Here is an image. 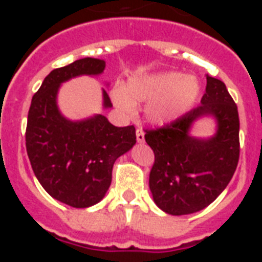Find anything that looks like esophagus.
Returning <instances> with one entry per match:
<instances>
[{
	"instance_id": "1",
	"label": "esophagus",
	"mask_w": 262,
	"mask_h": 262,
	"mask_svg": "<svg viewBox=\"0 0 262 262\" xmlns=\"http://www.w3.org/2000/svg\"><path fill=\"white\" fill-rule=\"evenodd\" d=\"M136 140H138L139 143L144 142V131H143L142 128L136 129Z\"/></svg>"
}]
</instances>
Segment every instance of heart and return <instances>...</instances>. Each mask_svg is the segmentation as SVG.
I'll return each instance as SVG.
<instances>
[{"instance_id":"heart-1","label":"heart","mask_w":262,"mask_h":262,"mask_svg":"<svg viewBox=\"0 0 262 262\" xmlns=\"http://www.w3.org/2000/svg\"><path fill=\"white\" fill-rule=\"evenodd\" d=\"M200 94L193 76L165 72L134 77L128 85L117 84L111 90L113 102L124 114H133L136 103L148 102L145 119L152 124H166L185 114Z\"/></svg>"}]
</instances>
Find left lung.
<instances>
[{"instance_id": "obj_1", "label": "left lung", "mask_w": 262, "mask_h": 262, "mask_svg": "<svg viewBox=\"0 0 262 262\" xmlns=\"http://www.w3.org/2000/svg\"><path fill=\"white\" fill-rule=\"evenodd\" d=\"M211 115L217 134L210 139L188 135L196 119ZM239 113L224 82L207 76L201 105L172 123L145 129L155 154L149 189L160 209L170 215L201 211L230 184L239 163Z\"/></svg>"}]
</instances>
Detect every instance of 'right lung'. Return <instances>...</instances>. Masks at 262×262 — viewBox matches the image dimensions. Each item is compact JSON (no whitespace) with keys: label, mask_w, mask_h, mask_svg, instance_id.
<instances>
[{"label":"right lung","mask_w":262,"mask_h":262,"mask_svg":"<svg viewBox=\"0 0 262 262\" xmlns=\"http://www.w3.org/2000/svg\"><path fill=\"white\" fill-rule=\"evenodd\" d=\"M103 60L85 57L53 69L34 94L26 127V149L45 190L66 205L85 209L105 196L115 160L136 143L135 127H115L97 114L72 122L60 114L56 97L62 82L81 75L97 76ZM103 90V107H111Z\"/></svg>","instance_id":"obj_1"}]
</instances>
